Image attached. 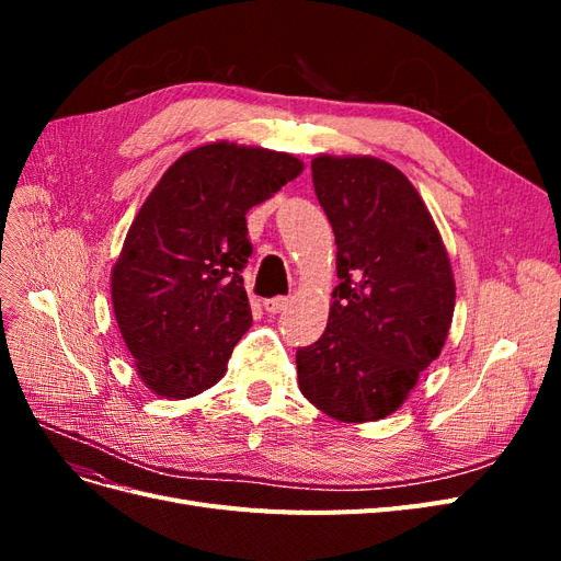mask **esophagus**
<instances>
[{
	"mask_svg": "<svg viewBox=\"0 0 561 561\" xmlns=\"http://www.w3.org/2000/svg\"><path fill=\"white\" fill-rule=\"evenodd\" d=\"M290 304V297H274V299H264V311L266 313H280L287 309Z\"/></svg>",
	"mask_w": 561,
	"mask_h": 561,
	"instance_id": "esophagus-1",
	"label": "esophagus"
}]
</instances>
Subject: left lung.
I'll return each instance as SVG.
<instances>
[{"instance_id": "left-lung-1", "label": "left lung", "mask_w": 561, "mask_h": 561, "mask_svg": "<svg viewBox=\"0 0 561 561\" xmlns=\"http://www.w3.org/2000/svg\"><path fill=\"white\" fill-rule=\"evenodd\" d=\"M336 243L328 328L297 351L299 390L328 416L393 414L443 351L456 283L449 254L414 184L375 157L311 161Z\"/></svg>"}]
</instances>
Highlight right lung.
<instances>
[{"mask_svg": "<svg viewBox=\"0 0 561 561\" xmlns=\"http://www.w3.org/2000/svg\"><path fill=\"white\" fill-rule=\"evenodd\" d=\"M301 171L285 151L219 140L182 154L142 203L112 268V304L154 396L184 400L225 377L252 325L245 213Z\"/></svg>", "mask_w": 561, "mask_h": 561, "instance_id": "right-lung-1", "label": "right lung"}]
</instances>
